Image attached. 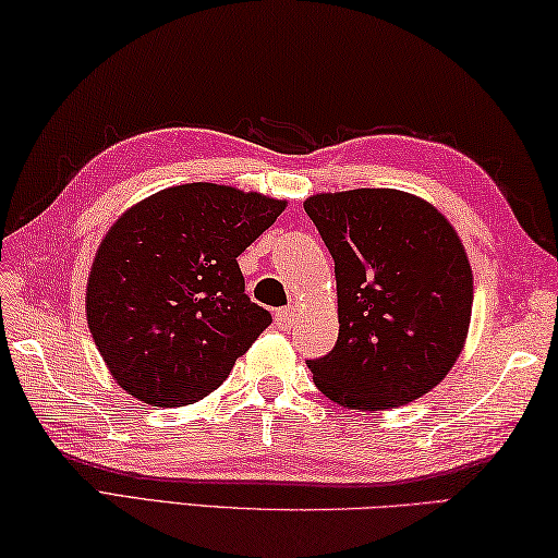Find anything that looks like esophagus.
Returning <instances> with one entry per match:
<instances>
[{"mask_svg": "<svg viewBox=\"0 0 558 558\" xmlns=\"http://www.w3.org/2000/svg\"><path fill=\"white\" fill-rule=\"evenodd\" d=\"M276 322H278V327H282V329L292 327V324L298 322V307L290 305V307L278 310V312H276Z\"/></svg>", "mask_w": 558, "mask_h": 558, "instance_id": "obj_1", "label": "esophagus"}]
</instances>
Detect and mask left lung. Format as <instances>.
<instances>
[{"instance_id":"8db88e82","label":"left lung","mask_w":558,"mask_h":558,"mask_svg":"<svg viewBox=\"0 0 558 558\" xmlns=\"http://www.w3.org/2000/svg\"><path fill=\"white\" fill-rule=\"evenodd\" d=\"M333 258L339 339L307 361L341 408L390 410L439 385L463 349L473 272L459 234L410 192L361 187L305 199Z\"/></svg>"}]
</instances>
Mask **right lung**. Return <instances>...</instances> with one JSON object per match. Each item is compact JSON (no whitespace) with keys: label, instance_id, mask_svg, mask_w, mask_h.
<instances>
[{"label":"right lung","instance_id":"obj_1","mask_svg":"<svg viewBox=\"0 0 558 558\" xmlns=\"http://www.w3.org/2000/svg\"><path fill=\"white\" fill-rule=\"evenodd\" d=\"M286 202L187 182L138 202L107 231L87 280V327L121 388L154 408L217 390L272 322L236 258Z\"/></svg>","mask_w":558,"mask_h":558}]
</instances>
